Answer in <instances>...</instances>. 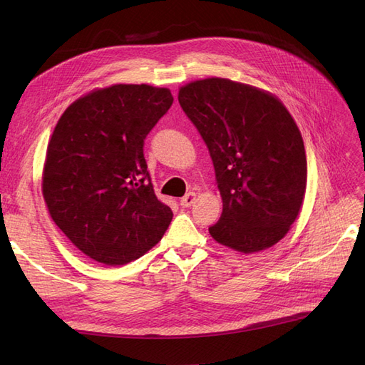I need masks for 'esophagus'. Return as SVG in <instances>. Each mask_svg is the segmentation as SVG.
Listing matches in <instances>:
<instances>
[{
    "mask_svg": "<svg viewBox=\"0 0 365 365\" xmlns=\"http://www.w3.org/2000/svg\"><path fill=\"white\" fill-rule=\"evenodd\" d=\"M195 201H196V193L190 192V193H187L185 196L181 197V205L182 207H192L195 204Z\"/></svg>",
    "mask_w": 365,
    "mask_h": 365,
    "instance_id": "1",
    "label": "esophagus"
}]
</instances>
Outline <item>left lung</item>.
Masks as SVG:
<instances>
[{"label": "left lung", "mask_w": 365, "mask_h": 365, "mask_svg": "<svg viewBox=\"0 0 365 365\" xmlns=\"http://www.w3.org/2000/svg\"><path fill=\"white\" fill-rule=\"evenodd\" d=\"M178 101L207 145L222 196L210 235L247 254L277 244L300 213L307 178L288 109L269 93L219 77L182 86Z\"/></svg>", "instance_id": "8db88e82"}]
</instances>
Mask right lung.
Masks as SVG:
<instances>
[{"label":"right lung","mask_w":365,"mask_h":365,"mask_svg":"<svg viewBox=\"0 0 365 365\" xmlns=\"http://www.w3.org/2000/svg\"><path fill=\"white\" fill-rule=\"evenodd\" d=\"M172 103L168 88L114 85L76 101L53 130L43 200L54 224L96 262L117 267L141 257L170 224L143 148Z\"/></svg>","instance_id":"right-lung-1"}]
</instances>
